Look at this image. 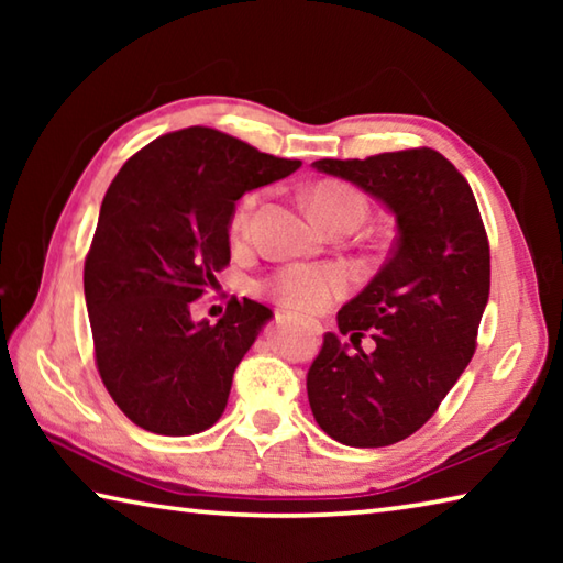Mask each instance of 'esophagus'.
Listing matches in <instances>:
<instances>
[{
	"label": "esophagus",
	"instance_id": "esophagus-1",
	"mask_svg": "<svg viewBox=\"0 0 563 563\" xmlns=\"http://www.w3.org/2000/svg\"><path fill=\"white\" fill-rule=\"evenodd\" d=\"M312 332H320V325H316V322H310V325H308Z\"/></svg>",
	"mask_w": 563,
	"mask_h": 563
}]
</instances>
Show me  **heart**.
Segmentation results:
<instances>
[{"mask_svg": "<svg viewBox=\"0 0 563 563\" xmlns=\"http://www.w3.org/2000/svg\"><path fill=\"white\" fill-rule=\"evenodd\" d=\"M258 203V194H247L233 216V233H245ZM308 208L320 225L335 218H365V201L355 188L338 180H322L308 190ZM350 288V275L338 265H288L268 280V292L283 308L322 312Z\"/></svg>", "mask_w": 563, "mask_h": 563, "instance_id": "heart-1", "label": "heart"}]
</instances>
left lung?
<instances>
[{"instance_id":"obj_1","label":"left lung","mask_w":563,"mask_h":563,"mask_svg":"<svg viewBox=\"0 0 563 563\" xmlns=\"http://www.w3.org/2000/svg\"><path fill=\"white\" fill-rule=\"evenodd\" d=\"M320 174L350 180L383 203L397 241L383 268L342 305L355 355L328 332L308 373L320 430L347 446H387L415 434L470 365L489 300V243L466 178L432 148L365 161L320 158Z\"/></svg>"}]
</instances>
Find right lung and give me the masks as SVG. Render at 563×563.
<instances>
[{
    "label": "right lung",
    "instance_id": "right-lung-1",
    "mask_svg": "<svg viewBox=\"0 0 563 563\" xmlns=\"http://www.w3.org/2000/svg\"><path fill=\"white\" fill-rule=\"evenodd\" d=\"M300 166L190 126L151 141L111 180L84 295L99 375L141 430L188 437L221 419L238 362L273 310L231 300L211 325L190 318V302L231 261L238 198Z\"/></svg>",
    "mask_w": 563,
    "mask_h": 563
}]
</instances>
